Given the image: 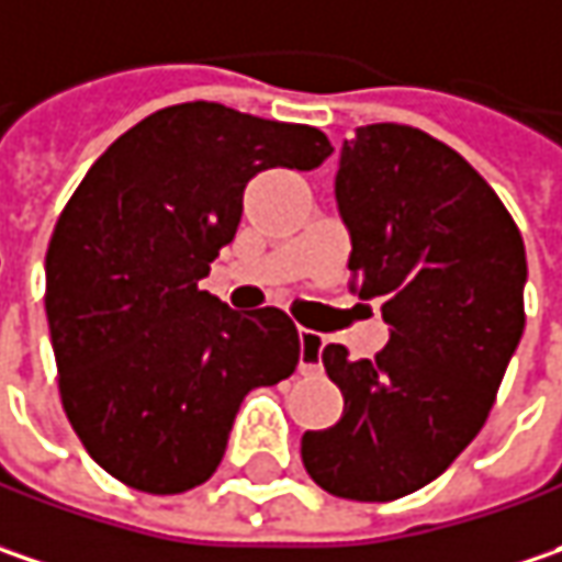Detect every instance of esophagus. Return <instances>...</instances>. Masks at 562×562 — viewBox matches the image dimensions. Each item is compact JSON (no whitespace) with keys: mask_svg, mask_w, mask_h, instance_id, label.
Returning <instances> with one entry per match:
<instances>
[{"mask_svg":"<svg viewBox=\"0 0 562 562\" xmlns=\"http://www.w3.org/2000/svg\"><path fill=\"white\" fill-rule=\"evenodd\" d=\"M321 352H324V336L314 329H299V371L302 374L321 371Z\"/></svg>","mask_w":562,"mask_h":562,"instance_id":"1","label":"esophagus"}]
</instances>
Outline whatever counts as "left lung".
Segmentation results:
<instances>
[{
    "label": "left lung",
    "mask_w": 562,
    "mask_h": 562,
    "mask_svg": "<svg viewBox=\"0 0 562 562\" xmlns=\"http://www.w3.org/2000/svg\"><path fill=\"white\" fill-rule=\"evenodd\" d=\"M336 201L355 292L393 329L374 358L321 352L342 415L307 430L302 462L333 497L390 503L443 475L487 422L525 329V245L472 162L412 125L355 128Z\"/></svg>",
    "instance_id": "obj_1"
}]
</instances>
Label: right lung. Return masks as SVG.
Returning a JSON list of instances; mask_svg holds the SVG:
<instances>
[{
	"label": "right lung",
	"mask_w": 562,
	"mask_h": 562,
	"mask_svg": "<svg viewBox=\"0 0 562 562\" xmlns=\"http://www.w3.org/2000/svg\"><path fill=\"white\" fill-rule=\"evenodd\" d=\"M329 154L311 125L198 100L140 119L87 169L46 248V321L61 408L115 481L144 494L204 484L241 400L295 371L289 314H238L198 282L257 172H307Z\"/></svg>",
	"instance_id": "right-lung-1"
}]
</instances>
